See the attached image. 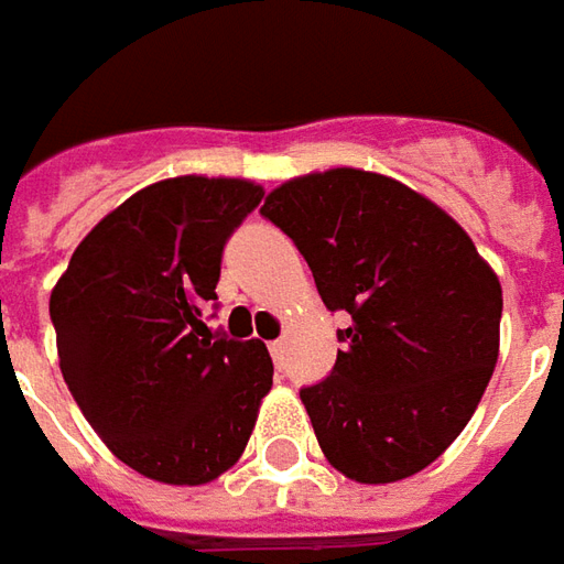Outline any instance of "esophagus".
Listing matches in <instances>:
<instances>
[{"instance_id":"obj_1","label":"esophagus","mask_w":564,"mask_h":564,"mask_svg":"<svg viewBox=\"0 0 564 564\" xmlns=\"http://www.w3.org/2000/svg\"><path fill=\"white\" fill-rule=\"evenodd\" d=\"M268 352H271V359H274V361H283V352H286V340H283V337L271 340V343H268Z\"/></svg>"}]
</instances>
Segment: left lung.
Wrapping results in <instances>:
<instances>
[{"mask_svg": "<svg viewBox=\"0 0 564 564\" xmlns=\"http://www.w3.org/2000/svg\"><path fill=\"white\" fill-rule=\"evenodd\" d=\"M321 300L346 312L330 375L300 397L327 462L359 484L427 468L465 431L496 356L502 286L443 208L383 174L334 167L268 193Z\"/></svg>", "mask_w": 564, "mask_h": 564, "instance_id": "1", "label": "left lung"}]
</instances>
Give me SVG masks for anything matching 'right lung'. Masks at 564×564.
<instances>
[{
  "label": "right lung",
  "mask_w": 564,
  "mask_h": 564,
  "mask_svg": "<svg viewBox=\"0 0 564 564\" xmlns=\"http://www.w3.org/2000/svg\"><path fill=\"white\" fill-rule=\"evenodd\" d=\"M262 186L174 177L133 193L74 249L50 318L70 397L133 471L208 484L243 456L274 365L205 327L224 243Z\"/></svg>",
  "instance_id": "right-lung-1"
}]
</instances>
